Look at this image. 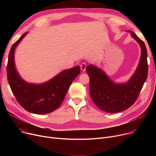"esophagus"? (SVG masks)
Segmentation results:
<instances>
[{
  "label": "esophagus",
  "mask_w": 156,
  "mask_h": 156,
  "mask_svg": "<svg viewBox=\"0 0 156 156\" xmlns=\"http://www.w3.org/2000/svg\"><path fill=\"white\" fill-rule=\"evenodd\" d=\"M86 65L85 63H82L80 65V69L81 70V71L84 72L86 70Z\"/></svg>",
  "instance_id": "esophagus-1"
}]
</instances>
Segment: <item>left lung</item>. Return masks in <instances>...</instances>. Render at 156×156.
Here are the masks:
<instances>
[{
  "mask_svg": "<svg viewBox=\"0 0 156 156\" xmlns=\"http://www.w3.org/2000/svg\"><path fill=\"white\" fill-rule=\"evenodd\" d=\"M141 49L140 62L129 80L117 84L111 80L100 69L93 65L86 66L90 77V93L94 103L108 113H117L130 107L136 101L146 81L148 72L147 52L144 42L134 32L129 31Z\"/></svg>",
  "mask_w": 156,
  "mask_h": 156,
  "instance_id": "obj_1",
  "label": "left lung"
}]
</instances>
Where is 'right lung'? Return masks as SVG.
<instances>
[{
    "label": "right lung",
    "mask_w": 156,
    "mask_h": 156,
    "mask_svg": "<svg viewBox=\"0 0 156 156\" xmlns=\"http://www.w3.org/2000/svg\"><path fill=\"white\" fill-rule=\"evenodd\" d=\"M27 33L22 35L13 44L10 51L7 66L8 81L16 101L28 112L36 114L51 113L62 103L70 84L80 73V67L76 66L65 70L42 84L27 83L16 69L13 54L16 47Z\"/></svg>",
    "instance_id": "obj_1"
}]
</instances>
